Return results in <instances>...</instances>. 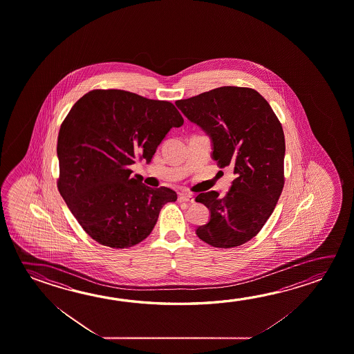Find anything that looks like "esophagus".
Instances as JSON below:
<instances>
[{
  "label": "esophagus",
  "mask_w": 354,
  "mask_h": 354,
  "mask_svg": "<svg viewBox=\"0 0 354 354\" xmlns=\"http://www.w3.org/2000/svg\"><path fill=\"white\" fill-rule=\"evenodd\" d=\"M180 203H194V197L190 194H180Z\"/></svg>",
  "instance_id": "34e87169"
}]
</instances>
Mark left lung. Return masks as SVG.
Instances as JSON below:
<instances>
[{"label": "left lung", "instance_id": "1", "mask_svg": "<svg viewBox=\"0 0 354 354\" xmlns=\"http://www.w3.org/2000/svg\"><path fill=\"white\" fill-rule=\"evenodd\" d=\"M175 104L209 134L212 158L231 167L236 179L226 195H197L211 212L197 237L216 248H234L255 237L284 187L285 138L281 123L261 93L250 87L222 86Z\"/></svg>", "mask_w": 354, "mask_h": 354}]
</instances>
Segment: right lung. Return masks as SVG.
<instances>
[{"label":"right lung","instance_id":"obj_1","mask_svg":"<svg viewBox=\"0 0 354 354\" xmlns=\"http://www.w3.org/2000/svg\"><path fill=\"white\" fill-rule=\"evenodd\" d=\"M184 118L169 101L124 90H93L60 126L58 190L84 231L97 243L123 250L151 234L176 192L132 176L134 158L151 162L170 128Z\"/></svg>","mask_w":354,"mask_h":354}]
</instances>
